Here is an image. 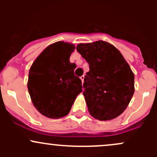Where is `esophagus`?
<instances>
[{
	"mask_svg": "<svg viewBox=\"0 0 157 157\" xmlns=\"http://www.w3.org/2000/svg\"><path fill=\"white\" fill-rule=\"evenodd\" d=\"M80 80H82V83H83V80H84V76H81V77H80Z\"/></svg>",
	"mask_w": 157,
	"mask_h": 157,
	"instance_id": "1",
	"label": "esophagus"
}]
</instances>
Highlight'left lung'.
Instances as JSON below:
<instances>
[{
  "label": "left lung",
  "instance_id": "left-lung-1",
  "mask_svg": "<svg viewBox=\"0 0 157 157\" xmlns=\"http://www.w3.org/2000/svg\"><path fill=\"white\" fill-rule=\"evenodd\" d=\"M77 50L90 65L83 83L88 111L100 121L119 116L134 93V74L121 52L105 41L80 43Z\"/></svg>",
  "mask_w": 157,
  "mask_h": 157
}]
</instances>
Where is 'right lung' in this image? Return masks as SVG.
<instances>
[{"label": "right lung", "instance_id": "1", "mask_svg": "<svg viewBox=\"0 0 157 157\" xmlns=\"http://www.w3.org/2000/svg\"><path fill=\"white\" fill-rule=\"evenodd\" d=\"M74 44L57 42L46 47L36 58L29 71L27 87L35 108L50 118H62L71 111L82 82L74 74L70 56Z\"/></svg>", "mask_w": 157, "mask_h": 157}]
</instances>
